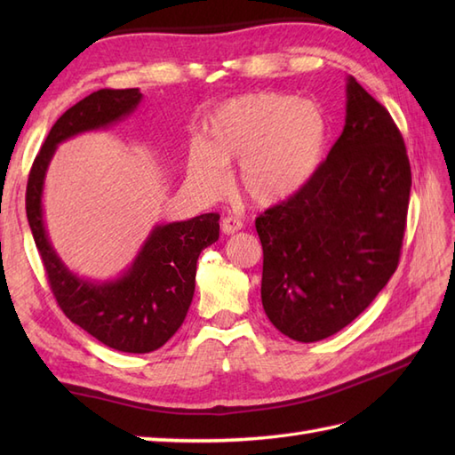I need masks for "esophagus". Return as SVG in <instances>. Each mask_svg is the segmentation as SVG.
I'll return each instance as SVG.
<instances>
[{"label": "esophagus", "mask_w": 455, "mask_h": 455, "mask_svg": "<svg viewBox=\"0 0 455 455\" xmlns=\"http://www.w3.org/2000/svg\"><path fill=\"white\" fill-rule=\"evenodd\" d=\"M220 230L227 236L228 235H235V233H238V230H243V220H238L235 217H225V219L220 220Z\"/></svg>", "instance_id": "obj_1"}]
</instances>
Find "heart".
<instances>
[{"label":"heart","mask_w":455,"mask_h":455,"mask_svg":"<svg viewBox=\"0 0 455 455\" xmlns=\"http://www.w3.org/2000/svg\"><path fill=\"white\" fill-rule=\"evenodd\" d=\"M326 142L328 119L318 103L277 92L246 93L211 115L205 142L189 152L188 173L203 193L219 196L225 166L238 162L240 196L258 207H277L313 181Z\"/></svg>","instance_id":"obj_1"}]
</instances>
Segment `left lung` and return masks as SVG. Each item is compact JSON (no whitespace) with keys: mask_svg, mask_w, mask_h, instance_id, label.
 Returning <instances> with one entry per match:
<instances>
[{"mask_svg":"<svg viewBox=\"0 0 455 455\" xmlns=\"http://www.w3.org/2000/svg\"><path fill=\"white\" fill-rule=\"evenodd\" d=\"M409 196L397 124L347 76L344 129L316 176L256 219L262 305L279 332L324 340L370 307L397 269Z\"/></svg>","mask_w":455,"mask_h":455,"instance_id":"1","label":"left lung"}]
</instances>
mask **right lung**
<instances>
[{"label":"right lung","instance_id":"obj_1","mask_svg":"<svg viewBox=\"0 0 455 455\" xmlns=\"http://www.w3.org/2000/svg\"><path fill=\"white\" fill-rule=\"evenodd\" d=\"M142 101L139 88L100 90L68 109L48 132L28 173L27 219L52 293L74 324L113 350L148 354L178 332L196 291L197 258L219 240V215L156 225L131 266L115 279L82 277L68 267L48 236L43 191L51 160L64 140L109 129Z\"/></svg>","mask_w":455,"mask_h":455}]
</instances>
